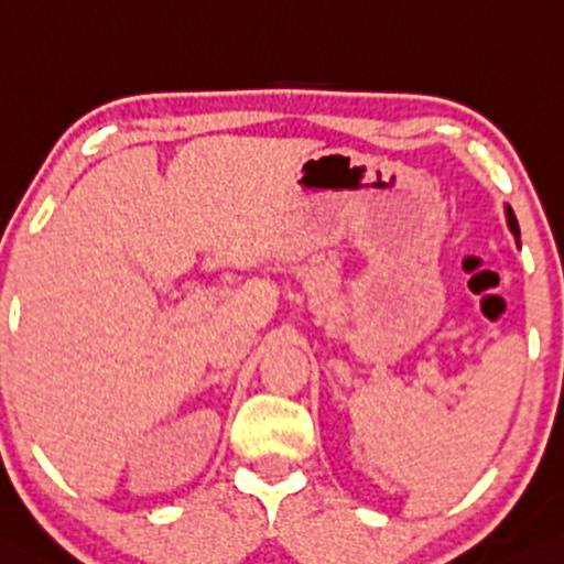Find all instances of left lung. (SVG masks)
<instances>
[{
  "label": "left lung",
  "mask_w": 564,
  "mask_h": 564,
  "mask_svg": "<svg viewBox=\"0 0 564 564\" xmlns=\"http://www.w3.org/2000/svg\"><path fill=\"white\" fill-rule=\"evenodd\" d=\"M505 215H507V226H510L512 236H514V241L520 243V226H518V217H514V213H512V207H510V205H505Z\"/></svg>",
  "instance_id": "8db88e82"
}]
</instances>
